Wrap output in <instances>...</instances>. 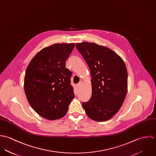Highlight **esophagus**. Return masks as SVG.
Returning a JSON list of instances; mask_svg holds the SVG:
<instances>
[{"instance_id": "34e87169", "label": "esophagus", "mask_w": 156, "mask_h": 156, "mask_svg": "<svg viewBox=\"0 0 156 156\" xmlns=\"http://www.w3.org/2000/svg\"><path fill=\"white\" fill-rule=\"evenodd\" d=\"M82 83H83L82 81H80L79 83H77V87L78 88H80V87H81V86H82Z\"/></svg>"}]
</instances>
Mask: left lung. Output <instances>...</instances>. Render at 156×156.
I'll return each instance as SVG.
<instances>
[{"instance_id": "8db88e82", "label": "left lung", "mask_w": 156, "mask_h": 156, "mask_svg": "<svg viewBox=\"0 0 156 156\" xmlns=\"http://www.w3.org/2000/svg\"><path fill=\"white\" fill-rule=\"evenodd\" d=\"M76 47L88 65L92 76V95L82 106L90 119L107 121L119 110L127 94L126 64L120 56L105 46L83 42Z\"/></svg>"}]
</instances>
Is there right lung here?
I'll list each match as a JSON object with an SVG mask.
<instances>
[{"instance_id": "add662e5", "label": "right lung", "mask_w": 156, "mask_h": 156, "mask_svg": "<svg viewBox=\"0 0 156 156\" xmlns=\"http://www.w3.org/2000/svg\"><path fill=\"white\" fill-rule=\"evenodd\" d=\"M74 43L55 44L45 47L27 67L24 88L31 107L48 120L62 118L74 97L72 73L66 68Z\"/></svg>"}]
</instances>
